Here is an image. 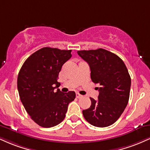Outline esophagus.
Instances as JSON below:
<instances>
[{
	"label": "esophagus",
	"mask_w": 150,
	"mask_h": 150,
	"mask_svg": "<svg viewBox=\"0 0 150 150\" xmlns=\"http://www.w3.org/2000/svg\"><path fill=\"white\" fill-rule=\"evenodd\" d=\"M76 97L77 98H81V97H82V95H81V94H79V93H76Z\"/></svg>",
	"instance_id": "1"
}]
</instances>
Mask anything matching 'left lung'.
<instances>
[{
    "label": "left lung",
    "mask_w": 150,
    "mask_h": 150,
    "mask_svg": "<svg viewBox=\"0 0 150 150\" xmlns=\"http://www.w3.org/2000/svg\"><path fill=\"white\" fill-rule=\"evenodd\" d=\"M79 56L88 63L91 79L99 94L97 100L90 98V107L82 111L91 125L104 128L119 118L128 103L131 79L125 63L114 53L103 49L78 51Z\"/></svg>",
    "instance_id": "left-lung-1"
}]
</instances>
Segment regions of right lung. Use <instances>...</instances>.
Instances as JSON below:
<instances>
[{
  "mask_svg": "<svg viewBox=\"0 0 150 150\" xmlns=\"http://www.w3.org/2000/svg\"><path fill=\"white\" fill-rule=\"evenodd\" d=\"M72 50L44 47L32 53L22 65L18 89L24 107L40 126L51 128L63 121L75 93H63L57 80L62 66L71 58ZM56 87H54V85Z\"/></svg>",
  "mask_w": 150,
  "mask_h": 150,
  "instance_id": "obj_1",
  "label": "right lung"
}]
</instances>
